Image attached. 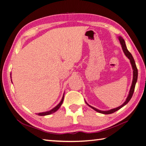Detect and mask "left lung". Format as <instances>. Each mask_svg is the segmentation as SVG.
Instances as JSON below:
<instances>
[{
	"label": "left lung",
	"instance_id": "1",
	"mask_svg": "<svg viewBox=\"0 0 146 146\" xmlns=\"http://www.w3.org/2000/svg\"><path fill=\"white\" fill-rule=\"evenodd\" d=\"M119 41H120V43H121V44L123 52L125 54V56L127 57L130 60V63H131V66H132V68H133V81H132L131 86L130 90V91H129V95H128V97L127 98L125 101L124 102V103H123L122 105L119 106V107H117L116 108L111 109V110H108V111H101V110H99L98 109H97V108H94L93 107H92V106L90 105L89 104H88L86 103V102L85 101L86 104L88 106H89V107H90L91 108L94 110L95 111H96L97 112H99L100 113H102V114H108L113 113H114L115 111H117V110H119V109H121L122 107H123V106H125L128 102H129L130 101V100L131 99L132 96H133V94L136 83L137 82V80H138V69H137L136 66V64H135V61L134 60L133 57V56H132V55L130 54V52L127 50V48L126 47L124 39H123L121 36H119Z\"/></svg>",
	"mask_w": 146,
	"mask_h": 146
}]
</instances>
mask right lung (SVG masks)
<instances>
[{"label":"right lung","mask_w":146,"mask_h":146,"mask_svg":"<svg viewBox=\"0 0 146 146\" xmlns=\"http://www.w3.org/2000/svg\"><path fill=\"white\" fill-rule=\"evenodd\" d=\"M64 94H63V96L62 98V99H61L60 102L57 105L56 107L55 108H54L53 109H52L51 110H50V111H46V112H43V113H38V115L39 116H46V115H49V114H52V113H55V111H56L57 110H58L60 107H61V105H62L63 104V100H64Z\"/></svg>","instance_id":"right-lung-1"}]
</instances>
